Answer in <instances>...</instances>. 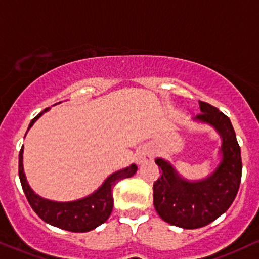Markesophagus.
<instances>
[{"label": "esophagus", "instance_id": "esophagus-1", "mask_svg": "<svg viewBox=\"0 0 259 259\" xmlns=\"http://www.w3.org/2000/svg\"><path fill=\"white\" fill-rule=\"evenodd\" d=\"M152 157H153L152 149H149L148 147H142L141 149H139L138 153H136V163L139 165H143L148 163V161H151Z\"/></svg>", "mask_w": 259, "mask_h": 259}]
</instances>
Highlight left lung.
Here are the masks:
<instances>
[{"label":"left lung","instance_id":"obj_1","mask_svg":"<svg viewBox=\"0 0 259 259\" xmlns=\"http://www.w3.org/2000/svg\"><path fill=\"white\" fill-rule=\"evenodd\" d=\"M201 113L193 118L212 126L221 136L220 164L205 179L189 181L170 161L157 158L161 176L153 185V204L165 222L197 229L213 222L233 204L241 181V152L230 119L216 107L199 101Z\"/></svg>","mask_w":259,"mask_h":259}]
</instances>
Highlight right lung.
Returning <instances> with one entry per match:
<instances>
[{"mask_svg":"<svg viewBox=\"0 0 259 259\" xmlns=\"http://www.w3.org/2000/svg\"><path fill=\"white\" fill-rule=\"evenodd\" d=\"M49 110L51 108L48 107L37 114L31 120L27 132L35 124V121ZM23 153L24 146L19 153V177L23 191L31 207L45 222L60 229L74 233L89 232V230L95 229L100 224L105 223L113 208V193H112L113 187L116 186L118 181L132 177L138 171L136 164H132L130 166L118 170L108 176L104 183L88 197L73 201H54L39 197L30 187L24 172Z\"/></svg>","mask_w":259,"mask_h":259,"instance_id":"obj_1","label":"right lung"}]
</instances>
